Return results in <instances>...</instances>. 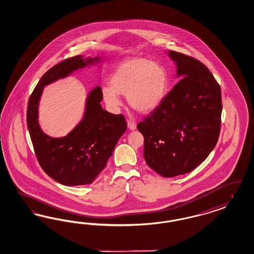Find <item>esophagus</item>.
Wrapping results in <instances>:
<instances>
[{
  "instance_id": "obj_1",
  "label": "esophagus",
  "mask_w": 254,
  "mask_h": 254,
  "mask_svg": "<svg viewBox=\"0 0 254 254\" xmlns=\"http://www.w3.org/2000/svg\"><path fill=\"white\" fill-rule=\"evenodd\" d=\"M127 127H128L129 129H131V130H135L136 127H137V125H136V123L134 122V121L128 120V121H127Z\"/></svg>"
}]
</instances>
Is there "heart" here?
Listing matches in <instances>:
<instances>
[{
	"label": "heart",
	"mask_w": 254,
	"mask_h": 254,
	"mask_svg": "<svg viewBox=\"0 0 254 254\" xmlns=\"http://www.w3.org/2000/svg\"><path fill=\"white\" fill-rule=\"evenodd\" d=\"M167 86L166 71L156 62L129 58L121 63L110 78V86L101 89L108 106H121L118 95L127 97L132 108L141 114L155 110L163 99Z\"/></svg>",
	"instance_id": "obj_1"
}]
</instances>
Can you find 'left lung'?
I'll list each match as a JSON object with an SVG mask.
<instances>
[{"mask_svg": "<svg viewBox=\"0 0 254 254\" xmlns=\"http://www.w3.org/2000/svg\"><path fill=\"white\" fill-rule=\"evenodd\" d=\"M181 77L160 104L137 126L143 135V157L163 177L193 171L208 157L219 140L221 91L201 62L171 51Z\"/></svg>", "mask_w": 254, "mask_h": 254, "instance_id": "obj_1", "label": "left lung"}]
</instances>
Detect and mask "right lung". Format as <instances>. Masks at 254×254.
Wrapping results in <instances>:
<instances>
[{
  "label": "right lung",
  "instance_id": "1",
  "mask_svg": "<svg viewBox=\"0 0 254 254\" xmlns=\"http://www.w3.org/2000/svg\"><path fill=\"white\" fill-rule=\"evenodd\" d=\"M95 60L97 57L85 63L83 56L78 55L53 65L42 76L28 100L27 126L38 163L47 175L64 186L91 184L105 168L117 141L127 130L123 114H111L101 108L100 87L89 95L83 120L67 136L49 137L38 125L37 106L45 85Z\"/></svg>",
  "mask_w": 254,
  "mask_h": 254
}]
</instances>
